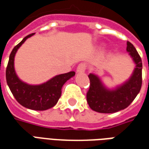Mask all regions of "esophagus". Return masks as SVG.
<instances>
[{"label": "esophagus", "instance_id": "obj_1", "mask_svg": "<svg viewBox=\"0 0 149 149\" xmlns=\"http://www.w3.org/2000/svg\"><path fill=\"white\" fill-rule=\"evenodd\" d=\"M86 69V65L84 63H81L80 65H78L77 68V73H83Z\"/></svg>", "mask_w": 149, "mask_h": 149}]
</instances>
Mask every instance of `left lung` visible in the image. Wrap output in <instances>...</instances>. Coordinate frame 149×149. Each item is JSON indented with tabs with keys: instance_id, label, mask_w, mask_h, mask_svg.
<instances>
[{
	"instance_id": "1",
	"label": "left lung",
	"mask_w": 149,
	"mask_h": 149,
	"mask_svg": "<svg viewBox=\"0 0 149 149\" xmlns=\"http://www.w3.org/2000/svg\"><path fill=\"white\" fill-rule=\"evenodd\" d=\"M126 49L135 62L136 68L131 77L124 84L111 90L104 87L97 75H88L90 85L86 97L88 105L94 111L100 113H113L125 109L140 93L142 85L141 58L129 41H127Z\"/></svg>"
}]
</instances>
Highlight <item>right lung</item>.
<instances>
[{
    "mask_svg": "<svg viewBox=\"0 0 149 149\" xmlns=\"http://www.w3.org/2000/svg\"><path fill=\"white\" fill-rule=\"evenodd\" d=\"M33 34L28 35L13 49L6 68V81L18 103L29 109L44 111L56 105L61 96L62 86L74 76L75 72L57 75L45 83L38 85L28 84L21 81L14 69L15 55L21 45Z\"/></svg>",
    "mask_w": 149,
    "mask_h": 149,
    "instance_id": "right-lung-1",
    "label": "right lung"
}]
</instances>
